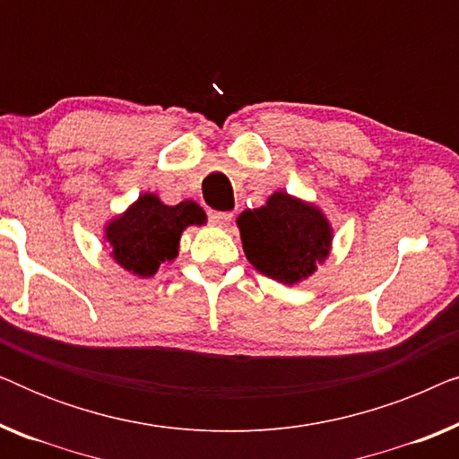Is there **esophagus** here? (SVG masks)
<instances>
[{"instance_id":"obj_1","label":"esophagus","mask_w":459,"mask_h":459,"mask_svg":"<svg viewBox=\"0 0 459 459\" xmlns=\"http://www.w3.org/2000/svg\"><path fill=\"white\" fill-rule=\"evenodd\" d=\"M231 212H219V211H211L209 212V219L212 225H217V228H225V225H230L231 221Z\"/></svg>"}]
</instances>
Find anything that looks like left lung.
Here are the masks:
<instances>
[{
  "instance_id": "1",
  "label": "left lung",
  "mask_w": 459,
  "mask_h": 459,
  "mask_svg": "<svg viewBox=\"0 0 459 459\" xmlns=\"http://www.w3.org/2000/svg\"><path fill=\"white\" fill-rule=\"evenodd\" d=\"M236 225L250 265L284 286L311 278L334 240L330 219L316 203L281 190L259 209L242 211Z\"/></svg>"
}]
</instances>
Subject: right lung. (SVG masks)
Returning a JSON list of instances; mask_svg holds the SVG:
<instances>
[{
  "label": "right lung",
  "instance_id": "1",
  "mask_svg": "<svg viewBox=\"0 0 459 459\" xmlns=\"http://www.w3.org/2000/svg\"><path fill=\"white\" fill-rule=\"evenodd\" d=\"M206 225V212L194 200L169 206L152 192L140 194L127 209L104 223V242L118 267L137 278H152L179 255L181 234Z\"/></svg>",
  "mask_w": 459,
  "mask_h": 459
}]
</instances>
